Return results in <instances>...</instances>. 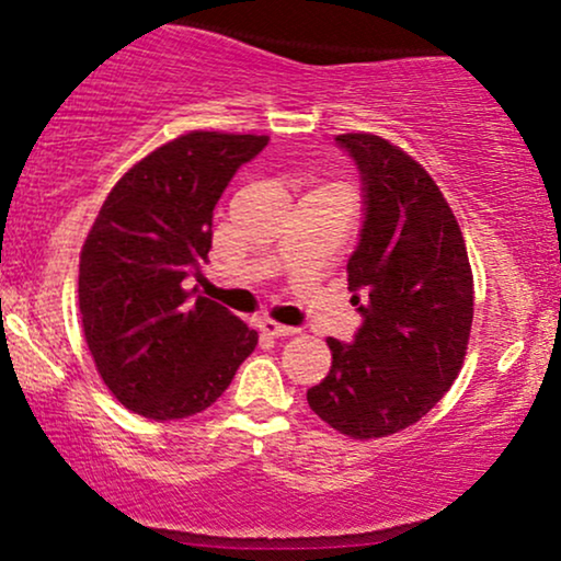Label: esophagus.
<instances>
[{
  "label": "esophagus",
  "instance_id": "1",
  "mask_svg": "<svg viewBox=\"0 0 561 561\" xmlns=\"http://www.w3.org/2000/svg\"><path fill=\"white\" fill-rule=\"evenodd\" d=\"M259 330L263 334H268V337H293V334H298L295 327H285V324H279V321H272V319H261Z\"/></svg>",
  "mask_w": 561,
  "mask_h": 561
}]
</instances>
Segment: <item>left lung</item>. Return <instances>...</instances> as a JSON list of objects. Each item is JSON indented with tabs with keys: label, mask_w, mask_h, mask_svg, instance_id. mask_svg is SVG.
Listing matches in <instances>:
<instances>
[{
	"label": "left lung",
	"mask_w": 561,
	"mask_h": 561,
	"mask_svg": "<svg viewBox=\"0 0 561 561\" xmlns=\"http://www.w3.org/2000/svg\"><path fill=\"white\" fill-rule=\"evenodd\" d=\"M337 141L366 192L362 242L347 261L364 324L351 345L327 340L332 366L308 390V405L337 433L371 440L420 422L459 377L474 279L465 234L433 176L375 134Z\"/></svg>",
	"instance_id": "1"
}]
</instances>
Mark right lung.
Segmentation results:
<instances>
[{
	"mask_svg": "<svg viewBox=\"0 0 561 561\" xmlns=\"http://www.w3.org/2000/svg\"><path fill=\"white\" fill-rule=\"evenodd\" d=\"M268 137L186 131L115 182L79 261L81 327L107 390L134 414L186 420L221 398L259 332L184 279L208 259L214 208Z\"/></svg>",
	"mask_w": 561,
	"mask_h": 561,
	"instance_id": "right-lung-1",
	"label": "right lung"
}]
</instances>
